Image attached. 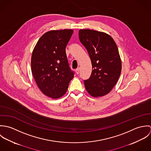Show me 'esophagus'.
Returning <instances> with one entry per match:
<instances>
[{"mask_svg": "<svg viewBox=\"0 0 151 151\" xmlns=\"http://www.w3.org/2000/svg\"><path fill=\"white\" fill-rule=\"evenodd\" d=\"M79 71H80V67H78L76 69V73L77 74H79Z\"/></svg>", "mask_w": 151, "mask_h": 151, "instance_id": "obj_1", "label": "esophagus"}]
</instances>
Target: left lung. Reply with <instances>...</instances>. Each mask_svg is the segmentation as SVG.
<instances>
[{
    "instance_id": "left-lung-1",
    "label": "left lung",
    "mask_w": 151,
    "mask_h": 151,
    "mask_svg": "<svg viewBox=\"0 0 151 151\" xmlns=\"http://www.w3.org/2000/svg\"><path fill=\"white\" fill-rule=\"evenodd\" d=\"M78 35L88 51L93 69L90 77L84 81L86 91L94 97L104 96L115 86L121 74L122 62L117 46L105 32L80 29Z\"/></svg>"
}]
</instances>
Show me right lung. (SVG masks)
<instances>
[{
	"instance_id": "right-lung-1",
	"label": "right lung",
	"mask_w": 151,
	"mask_h": 151,
	"mask_svg": "<svg viewBox=\"0 0 151 151\" xmlns=\"http://www.w3.org/2000/svg\"><path fill=\"white\" fill-rule=\"evenodd\" d=\"M73 33L72 29H65L48 31L32 52L31 65L35 82L45 95L53 99L65 95L74 77L65 53Z\"/></svg>"
}]
</instances>
